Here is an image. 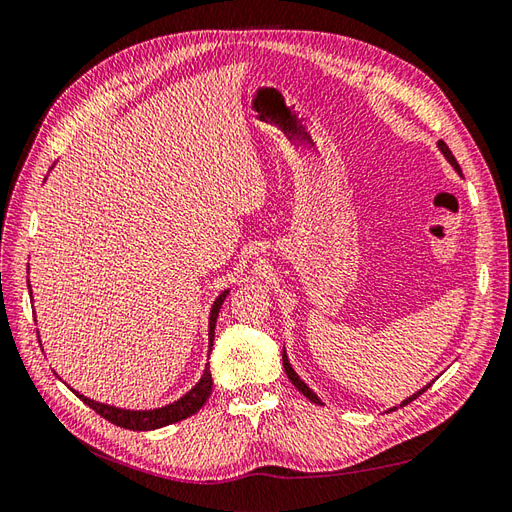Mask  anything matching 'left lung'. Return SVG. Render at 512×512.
I'll return each mask as SVG.
<instances>
[{"mask_svg": "<svg viewBox=\"0 0 512 512\" xmlns=\"http://www.w3.org/2000/svg\"><path fill=\"white\" fill-rule=\"evenodd\" d=\"M439 149L443 151V155H445V157H448V160H450V164H452V166H454V168L458 170V173H461V166H458V162L454 160V155H452V151L448 149V144H445L443 140H439ZM283 368H285V374H287V378H290V381L294 383V387H296V389H298L300 393H303V396H305V398H309L311 402H316V404H322V402L318 400V396H316V393H313V391H311V389H309V387H307V385H305L303 381H300V378H298V374H296V372L292 370V365H290V361H287V357H285V352H283ZM428 387H430V385H426L424 389H419L417 393H413V396H411V398H406V400H404V402H402L400 406H406V404H409L411 400H415V398H419V396H422V393H424V391H426Z\"/></svg>", "mask_w": 512, "mask_h": 512, "instance_id": "left-lung-1", "label": "left lung"}]
</instances>
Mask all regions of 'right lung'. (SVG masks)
I'll list each match as a JSON object with an SVG mask.
<instances>
[{"label":"right lung","instance_id":"add662e5","mask_svg":"<svg viewBox=\"0 0 512 512\" xmlns=\"http://www.w3.org/2000/svg\"><path fill=\"white\" fill-rule=\"evenodd\" d=\"M225 298H227V292L216 298V303L212 307V316H209V350H212V346H214L216 318H218V311L222 307V300H225ZM209 393H212V374H209V368H205L201 383L196 385L192 391H188L181 400L164 406V409L123 411V409H116V406H108V404H99V402L88 400V398L80 396V393H77V398L84 400V404H88L90 409L99 413L103 419H108V422L116 424V426L127 428V430H155V428L175 424V422H181V419L194 415L207 402Z\"/></svg>","mask_w":512,"mask_h":512}]
</instances>
